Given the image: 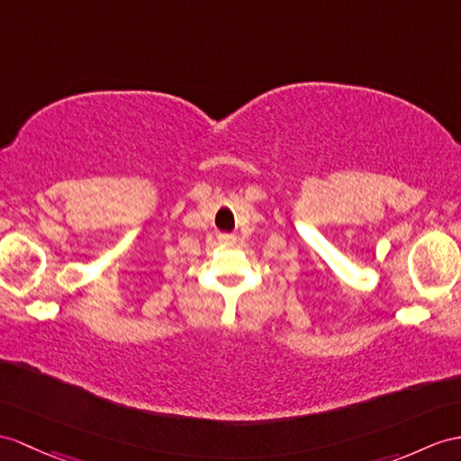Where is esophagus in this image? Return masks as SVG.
<instances>
[{
    "mask_svg": "<svg viewBox=\"0 0 461 461\" xmlns=\"http://www.w3.org/2000/svg\"><path fill=\"white\" fill-rule=\"evenodd\" d=\"M234 240V234H229V232H222V234H219V242H222V244H232Z\"/></svg>",
    "mask_w": 461,
    "mask_h": 461,
    "instance_id": "esophagus-1",
    "label": "esophagus"
}]
</instances>
